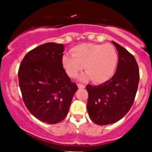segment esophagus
<instances>
[{
	"label": "esophagus",
	"mask_w": 152,
	"mask_h": 152,
	"mask_svg": "<svg viewBox=\"0 0 152 152\" xmlns=\"http://www.w3.org/2000/svg\"><path fill=\"white\" fill-rule=\"evenodd\" d=\"M78 87L79 88H85V86L81 84H78Z\"/></svg>",
	"instance_id": "esophagus-1"
}]
</instances>
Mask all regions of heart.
Instances as JSON below:
<instances>
[{
    "mask_svg": "<svg viewBox=\"0 0 152 152\" xmlns=\"http://www.w3.org/2000/svg\"><path fill=\"white\" fill-rule=\"evenodd\" d=\"M72 56L64 55L62 65L70 78H76L83 69L86 74L80 79H91L95 83H102L114 74L118 63V53L111 44L82 43L71 50Z\"/></svg>",
    "mask_w": 152,
    "mask_h": 152,
    "instance_id": "b5f03b06",
    "label": "heart"
}]
</instances>
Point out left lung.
Segmentation results:
<instances>
[{
    "instance_id": "obj_1",
    "label": "left lung",
    "mask_w": 152,
    "mask_h": 152,
    "mask_svg": "<svg viewBox=\"0 0 152 152\" xmlns=\"http://www.w3.org/2000/svg\"><path fill=\"white\" fill-rule=\"evenodd\" d=\"M119 53L116 72L109 80L98 86L88 84L87 110L94 123L112 124L125 116L132 108L137 93L140 72L132 53L112 41Z\"/></svg>"
}]
</instances>
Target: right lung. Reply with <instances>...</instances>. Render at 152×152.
Wrapping results in <instances>:
<instances>
[{"label": "right lung", "mask_w": 152, "mask_h": 152, "mask_svg": "<svg viewBox=\"0 0 152 152\" xmlns=\"http://www.w3.org/2000/svg\"><path fill=\"white\" fill-rule=\"evenodd\" d=\"M64 51L63 44L41 45L25 56L18 72L25 106L33 116L49 124L65 119L78 90L63 68Z\"/></svg>", "instance_id": "add662e5"}]
</instances>
